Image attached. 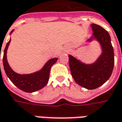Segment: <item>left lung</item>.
<instances>
[{
	"instance_id": "obj_1",
	"label": "left lung",
	"mask_w": 122,
	"mask_h": 122,
	"mask_svg": "<svg viewBox=\"0 0 122 122\" xmlns=\"http://www.w3.org/2000/svg\"><path fill=\"white\" fill-rule=\"evenodd\" d=\"M93 36L100 43L103 52L96 62L84 64L69 55L71 75L77 84L89 90L96 89L110 78L114 65V55L111 37L106 30L97 24H92ZM91 39V40H92Z\"/></svg>"
}]
</instances>
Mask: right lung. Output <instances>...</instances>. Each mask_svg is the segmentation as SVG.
<instances>
[{"label":"right lung","mask_w":122,"mask_h":122,"mask_svg":"<svg viewBox=\"0 0 122 122\" xmlns=\"http://www.w3.org/2000/svg\"><path fill=\"white\" fill-rule=\"evenodd\" d=\"M12 32L13 31H11V32ZM10 41L11 39L7 43L3 55V66L7 76L16 86L24 92L31 93L41 89L47 84L51 66L57 61V58H52L49 60L40 71L36 72L32 74H17L10 67L6 58V52Z\"/></svg>","instance_id":"right-lung-1"}]
</instances>
